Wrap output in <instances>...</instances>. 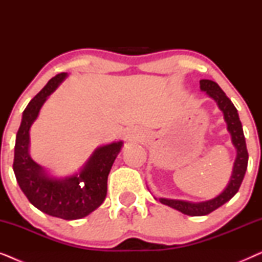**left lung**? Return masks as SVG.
Masks as SVG:
<instances>
[{
  "label": "left lung",
  "mask_w": 262,
  "mask_h": 262,
  "mask_svg": "<svg viewBox=\"0 0 262 262\" xmlns=\"http://www.w3.org/2000/svg\"><path fill=\"white\" fill-rule=\"evenodd\" d=\"M200 89L203 92H206V94L217 102L220 110L223 112L224 119L228 125V131L230 132L232 144L236 148L237 155H236L230 181H229L227 188L216 198L203 203H191L185 202V200L166 198L159 199L160 203L173 207V209L188 214V216H205V214L211 213L223 204L229 202L239 189V186H241L243 178H245L247 166H248V151H247L245 135H243L241 120H239L237 110H236L234 103L225 95V93L222 91L216 82L211 80H200Z\"/></svg>",
  "instance_id": "1"
}]
</instances>
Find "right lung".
Masks as SVG:
<instances>
[{
	"label": "right lung",
	"mask_w": 262,
	"mask_h": 262,
	"mask_svg": "<svg viewBox=\"0 0 262 262\" xmlns=\"http://www.w3.org/2000/svg\"><path fill=\"white\" fill-rule=\"evenodd\" d=\"M66 77L67 73L52 77L25 108L16 134L13 169L21 191L32 205L50 216L71 221L88 216L103 203L107 194V178L123 142L100 146L80 173L66 179L50 178L42 167L31 159L30 128L48 96Z\"/></svg>",
	"instance_id": "obj_1"
}]
</instances>
